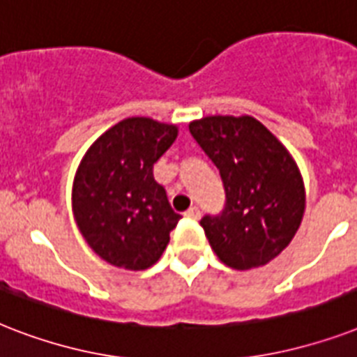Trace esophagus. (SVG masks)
<instances>
[{
  "label": "esophagus",
  "mask_w": 357,
  "mask_h": 357,
  "mask_svg": "<svg viewBox=\"0 0 357 357\" xmlns=\"http://www.w3.org/2000/svg\"><path fill=\"white\" fill-rule=\"evenodd\" d=\"M185 217L190 218V220H198V218L202 217V211H200V207H190L189 211H185Z\"/></svg>",
  "instance_id": "obj_1"
}]
</instances>
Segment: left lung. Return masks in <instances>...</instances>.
<instances>
[{"instance_id":"left-lung-1","label":"left lung","mask_w":357,"mask_h":357,"mask_svg":"<svg viewBox=\"0 0 357 357\" xmlns=\"http://www.w3.org/2000/svg\"><path fill=\"white\" fill-rule=\"evenodd\" d=\"M190 135L220 172L226 204L200 224L224 265H266L293 241L305 207L302 176L285 146L252 116H207Z\"/></svg>"}]
</instances>
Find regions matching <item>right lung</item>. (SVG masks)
Segmentation results:
<instances>
[{"instance_id":"right-lung-1","label":"right lung","mask_w":357,"mask_h":357,"mask_svg":"<svg viewBox=\"0 0 357 357\" xmlns=\"http://www.w3.org/2000/svg\"><path fill=\"white\" fill-rule=\"evenodd\" d=\"M178 128L151 119H126L91 146L74 179V217L102 259L128 271L159 261L181 215L153 178Z\"/></svg>"}]
</instances>
